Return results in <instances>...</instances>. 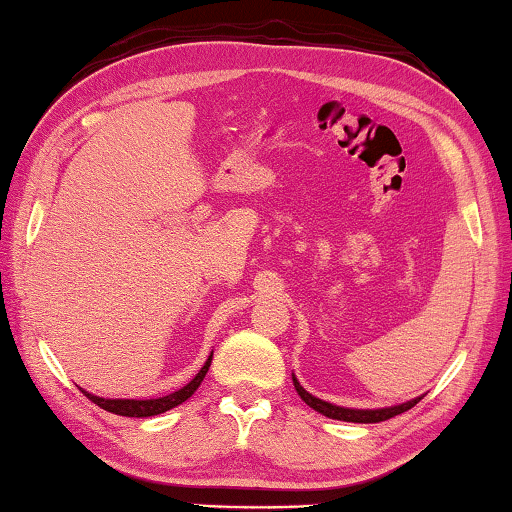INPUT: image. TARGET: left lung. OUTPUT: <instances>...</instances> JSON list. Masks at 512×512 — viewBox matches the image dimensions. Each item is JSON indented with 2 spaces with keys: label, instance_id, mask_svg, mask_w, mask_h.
Listing matches in <instances>:
<instances>
[{
  "label": "left lung",
  "instance_id": "1",
  "mask_svg": "<svg viewBox=\"0 0 512 512\" xmlns=\"http://www.w3.org/2000/svg\"><path fill=\"white\" fill-rule=\"evenodd\" d=\"M293 386H296L298 395L311 406V409L318 411V413H323V415H327V418L343 420V422H363V424H368V422H384V420L395 418V415H400V413H404V411L413 409V406L422 400V397H415V400L406 402V404L391 406V409H375V411H366V409H343V406H334V404H329V402L318 400V397H314V395H309V393L305 391V388H302V386L298 384L296 377H293Z\"/></svg>",
  "mask_w": 512,
  "mask_h": 512
}]
</instances>
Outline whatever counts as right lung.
I'll list each match as a JSON object with an SVG mask.
<instances>
[{
    "label": "right lung",
    "mask_w": 512,
    "mask_h": 512,
    "mask_svg": "<svg viewBox=\"0 0 512 512\" xmlns=\"http://www.w3.org/2000/svg\"><path fill=\"white\" fill-rule=\"evenodd\" d=\"M210 363H212V354L210 359L205 361V366L201 368V372L189 381L187 386L180 388V391L171 393V395H164V397H158V400H106V397H97V395H90L85 393V397H90V400L101 406L103 411H110L115 415H126V418H151V415H158V413H164L173 409V406L183 404L185 400H189L196 393V388L201 386L203 377L207 375V370H210Z\"/></svg>",
    "instance_id": "add662e5"
}]
</instances>
